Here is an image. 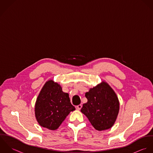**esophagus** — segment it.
<instances>
[{
    "mask_svg": "<svg viewBox=\"0 0 153 153\" xmlns=\"http://www.w3.org/2000/svg\"><path fill=\"white\" fill-rule=\"evenodd\" d=\"M82 105H78V106H76V109H77V110H80L81 108H82Z\"/></svg>",
    "mask_w": 153,
    "mask_h": 153,
    "instance_id": "34e87169",
    "label": "esophagus"
}]
</instances>
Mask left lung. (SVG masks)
<instances>
[{
	"mask_svg": "<svg viewBox=\"0 0 153 153\" xmlns=\"http://www.w3.org/2000/svg\"><path fill=\"white\" fill-rule=\"evenodd\" d=\"M88 102L83 105L81 112L86 116L97 131L113 126L119 111L120 102L117 94L109 85L102 81L85 93Z\"/></svg>",
	"mask_w": 153,
	"mask_h": 153,
	"instance_id": "obj_1",
	"label": "left lung"
}]
</instances>
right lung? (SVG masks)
Here are the masks:
<instances>
[{
    "mask_svg": "<svg viewBox=\"0 0 153 153\" xmlns=\"http://www.w3.org/2000/svg\"><path fill=\"white\" fill-rule=\"evenodd\" d=\"M75 110L69 94L62 92L60 84L49 80L39 92L35 105V115L41 126L57 129L71 111Z\"/></svg>",
    "mask_w": 153,
    "mask_h": 153,
    "instance_id": "obj_1",
    "label": "right lung"
}]
</instances>
